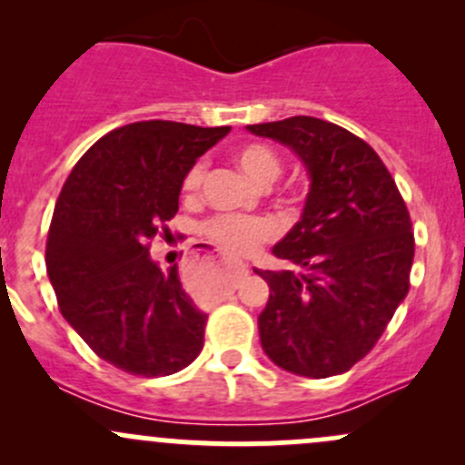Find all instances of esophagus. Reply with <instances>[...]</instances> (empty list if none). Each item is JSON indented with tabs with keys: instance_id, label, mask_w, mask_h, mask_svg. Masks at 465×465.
Masks as SVG:
<instances>
[{
	"instance_id": "obj_1",
	"label": "esophagus",
	"mask_w": 465,
	"mask_h": 465,
	"mask_svg": "<svg viewBox=\"0 0 465 465\" xmlns=\"http://www.w3.org/2000/svg\"><path fill=\"white\" fill-rule=\"evenodd\" d=\"M227 270H229V281H232L233 285L238 283V281L242 279V276H247V265H242V262L238 261H227Z\"/></svg>"
}]
</instances>
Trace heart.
<instances>
[{
    "mask_svg": "<svg viewBox=\"0 0 465 465\" xmlns=\"http://www.w3.org/2000/svg\"><path fill=\"white\" fill-rule=\"evenodd\" d=\"M233 159L250 180L256 184H272L281 173V159L270 145L247 143L233 153ZM203 163H195L184 177L186 193H195L203 184ZM204 233L223 250L232 254H250L262 242L274 236V224L265 218H252V215H215L204 224Z\"/></svg>",
    "mask_w": 465,
    "mask_h": 465,
    "instance_id": "1",
    "label": "heart"
}]
</instances>
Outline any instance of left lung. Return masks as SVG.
I'll use <instances>...</instances> for the list:
<instances>
[{"label": "left lung", "instance_id": "left-lung-1", "mask_svg": "<svg viewBox=\"0 0 465 465\" xmlns=\"http://www.w3.org/2000/svg\"><path fill=\"white\" fill-rule=\"evenodd\" d=\"M297 153L311 177L302 220L272 247L292 270H256L270 285L261 346L306 378L344 373L376 346L410 290V211L376 150L315 116L247 125Z\"/></svg>", "mask_w": 465, "mask_h": 465}]
</instances>
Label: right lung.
<instances>
[{"label": "right lung", "mask_w": 465, "mask_h": 465, "mask_svg": "<svg viewBox=\"0 0 465 465\" xmlns=\"http://www.w3.org/2000/svg\"><path fill=\"white\" fill-rule=\"evenodd\" d=\"M223 128L139 121L98 139L64 182L46 238L60 312L105 362L133 376H171L204 346L206 315L162 270L150 241L177 213L182 182Z\"/></svg>", "instance_id": "right-lung-1"}]
</instances>
